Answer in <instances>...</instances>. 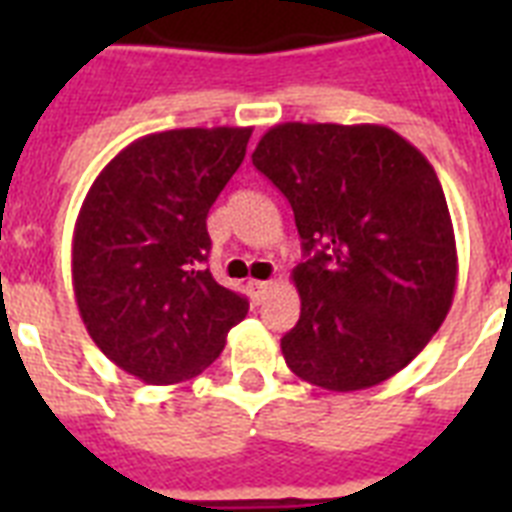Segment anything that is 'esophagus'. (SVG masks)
Returning a JSON list of instances; mask_svg holds the SVG:
<instances>
[{"label":"esophagus","instance_id":"34e87169","mask_svg":"<svg viewBox=\"0 0 512 512\" xmlns=\"http://www.w3.org/2000/svg\"><path fill=\"white\" fill-rule=\"evenodd\" d=\"M268 289H271V281H249L247 284V292L255 305L263 303L265 295H268Z\"/></svg>","mask_w":512,"mask_h":512}]
</instances>
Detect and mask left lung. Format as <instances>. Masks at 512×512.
<instances>
[{
  "label": "left lung",
  "mask_w": 512,
  "mask_h": 512,
  "mask_svg": "<svg viewBox=\"0 0 512 512\" xmlns=\"http://www.w3.org/2000/svg\"><path fill=\"white\" fill-rule=\"evenodd\" d=\"M252 164L295 212L300 319L281 337L300 380L350 393L401 372L436 335L457 287V244L436 170L380 124H276Z\"/></svg>",
  "instance_id": "left-lung-1"
}]
</instances>
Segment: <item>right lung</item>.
<instances>
[{"label": "right lung", "mask_w": 512, "mask_h": 512, "mask_svg": "<svg viewBox=\"0 0 512 512\" xmlns=\"http://www.w3.org/2000/svg\"><path fill=\"white\" fill-rule=\"evenodd\" d=\"M252 127H191L135 140L103 167L74 228L84 327L119 369L151 385L191 380L249 311L212 279L207 215Z\"/></svg>", "instance_id": "obj_1"}]
</instances>
